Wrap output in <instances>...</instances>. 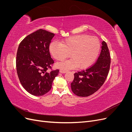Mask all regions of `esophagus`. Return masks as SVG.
I'll return each instance as SVG.
<instances>
[{
  "label": "esophagus",
  "mask_w": 132,
  "mask_h": 132,
  "mask_svg": "<svg viewBox=\"0 0 132 132\" xmlns=\"http://www.w3.org/2000/svg\"><path fill=\"white\" fill-rule=\"evenodd\" d=\"M59 71H60V73H66V71L63 70H60Z\"/></svg>",
  "instance_id": "34e87169"
}]
</instances>
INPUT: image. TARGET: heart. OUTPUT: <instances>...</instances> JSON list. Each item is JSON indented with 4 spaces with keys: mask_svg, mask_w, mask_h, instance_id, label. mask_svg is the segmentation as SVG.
<instances>
[{
    "mask_svg": "<svg viewBox=\"0 0 132 132\" xmlns=\"http://www.w3.org/2000/svg\"><path fill=\"white\" fill-rule=\"evenodd\" d=\"M62 43L51 42L49 50L51 55L57 61H63L70 55L72 58L57 64L56 67L63 70L77 67L80 69L88 68L96 59L101 49L99 39L86 34L73 36L66 38Z\"/></svg>",
    "mask_w": 132,
    "mask_h": 132,
    "instance_id": "obj_1",
    "label": "heart"
}]
</instances>
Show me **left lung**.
I'll return each mask as SVG.
<instances>
[{"label":"left lung","instance_id":"8db88e82","mask_svg":"<svg viewBox=\"0 0 132 132\" xmlns=\"http://www.w3.org/2000/svg\"><path fill=\"white\" fill-rule=\"evenodd\" d=\"M111 57L105 41L102 42L100 54L93 65L88 68L74 73L71 83L73 93L80 97H87L96 92L105 82L109 73Z\"/></svg>","mask_w":132,"mask_h":132}]
</instances>
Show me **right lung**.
Returning <instances> with one entry per match:
<instances>
[{"label": "right lung", "mask_w": 132, "mask_h": 132, "mask_svg": "<svg viewBox=\"0 0 132 132\" xmlns=\"http://www.w3.org/2000/svg\"><path fill=\"white\" fill-rule=\"evenodd\" d=\"M54 35L39 29L28 35L19 46L16 59L17 74L23 88L32 95L47 93L59 73V69L48 71L54 63L49 47Z\"/></svg>", "instance_id": "1"}]
</instances>
